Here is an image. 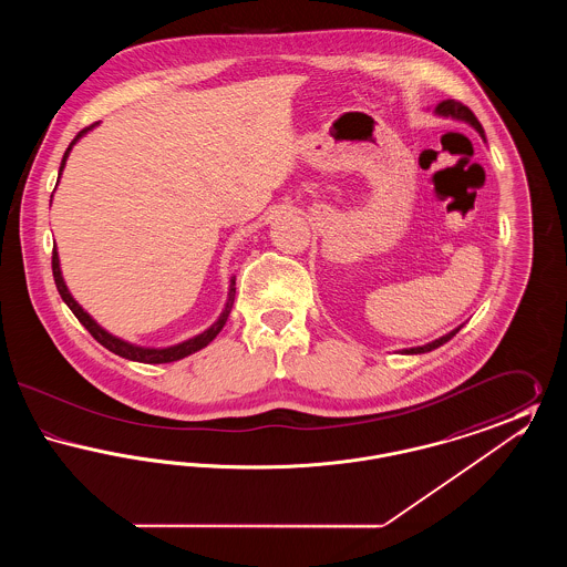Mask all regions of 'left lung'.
<instances>
[{"label": "left lung", "instance_id": "obj_1", "mask_svg": "<svg viewBox=\"0 0 567 567\" xmlns=\"http://www.w3.org/2000/svg\"><path fill=\"white\" fill-rule=\"evenodd\" d=\"M435 112H437V114H442V116H453V118H458V121H465V123H470V125H472V127H474L478 134L485 137V130H483V125L478 123V118L474 116V112L467 109V106H463V104L457 102V100H444L442 104H437ZM458 329H461V327L453 329L451 333H446V336H442V338H437L435 342L425 344V347H419V349H408V351L404 352L405 354H419V352L433 351V349H437V347L446 344V342H449V340H451V338L457 333Z\"/></svg>", "mask_w": 567, "mask_h": 567}]
</instances>
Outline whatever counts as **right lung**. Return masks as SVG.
<instances>
[{"mask_svg":"<svg viewBox=\"0 0 567 567\" xmlns=\"http://www.w3.org/2000/svg\"><path fill=\"white\" fill-rule=\"evenodd\" d=\"M95 125H97V123H93V125L84 127V130L79 132L76 137L70 142V146H68V151H65V155H63V159H61L59 176H61V172H63V167H65V162H68V155H70L72 146H74V144H76V142L81 140L82 135L86 134L89 130H93ZM53 276L59 296H61V299L70 306V310L74 312V317H76V319L86 327V331H89V333H91V336H93V338H95L104 349H109V351L114 352V354H118V357H123V359L140 361V363H169V361H178V359H183V357H187V354H193V352L199 351V349H204V347H208V344L215 340L216 336H218V331L223 329V324L227 323V317H229V312H231L234 297H236V278L231 276V282H229V299H227L225 310L220 312L218 321H216L213 327H208L204 333H199V336L190 338L187 342H181V344H176V347H167V349H144V347H135V344H130V342H125V340H121V338L112 336V333H109L106 329H102L100 324L95 323V321H93V319L82 310L81 306L76 303V299H74L72 293L68 291L65 282H63L61 268H59V255H56V248H53Z\"/></svg>","mask_w":567,"mask_h":567,"instance_id":"1","label":"right lung"}]
</instances>
